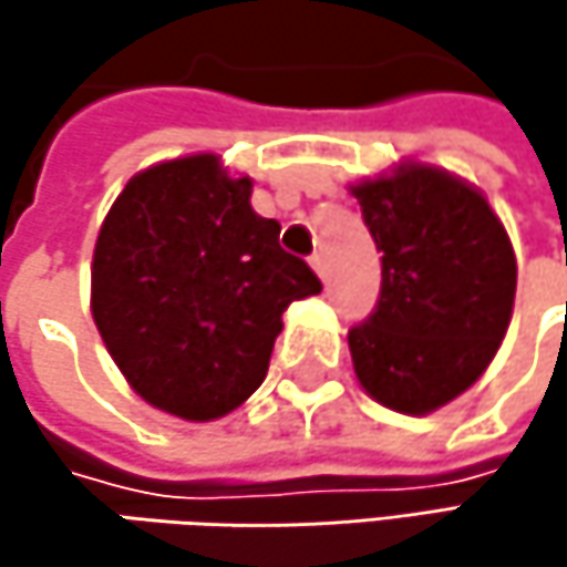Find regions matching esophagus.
Masks as SVG:
<instances>
[{
	"label": "esophagus",
	"mask_w": 567,
	"mask_h": 567,
	"mask_svg": "<svg viewBox=\"0 0 567 567\" xmlns=\"http://www.w3.org/2000/svg\"><path fill=\"white\" fill-rule=\"evenodd\" d=\"M308 262H311V269H315L321 279L328 276V262H324V252H321V249H318V252H311V259H308Z\"/></svg>",
	"instance_id": "34e87169"
}]
</instances>
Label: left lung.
<instances>
[{
	"instance_id": "8db88e82",
	"label": "left lung",
	"mask_w": 567,
	"mask_h": 567,
	"mask_svg": "<svg viewBox=\"0 0 567 567\" xmlns=\"http://www.w3.org/2000/svg\"><path fill=\"white\" fill-rule=\"evenodd\" d=\"M381 252L374 311L348 331L358 381L400 413L460 396L499 351L515 301V252L486 196L433 167L354 186Z\"/></svg>"
}]
</instances>
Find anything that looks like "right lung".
<instances>
[{"label": "right lung", "instance_id": "obj_1", "mask_svg": "<svg viewBox=\"0 0 567 567\" xmlns=\"http://www.w3.org/2000/svg\"><path fill=\"white\" fill-rule=\"evenodd\" d=\"M249 176L213 154L137 173L114 199L91 266L94 324L147 403L183 420L239 406L269 371L282 311L318 276L279 246Z\"/></svg>", "mask_w": 567, "mask_h": 567}]
</instances>
